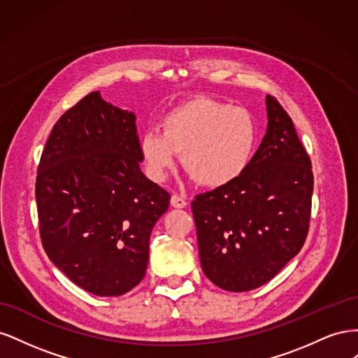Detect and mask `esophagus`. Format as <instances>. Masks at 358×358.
<instances>
[{"mask_svg":"<svg viewBox=\"0 0 358 358\" xmlns=\"http://www.w3.org/2000/svg\"><path fill=\"white\" fill-rule=\"evenodd\" d=\"M170 203H171L173 208H178V209H183L187 206V200L180 197V196H178V194H173L171 199H170Z\"/></svg>","mask_w":358,"mask_h":358,"instance_id":"obj_1","label":"esophagus"}]
</instances>
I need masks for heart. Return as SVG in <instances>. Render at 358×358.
I'll use <instances>...</instances> for the list:
<instances>
[{"instance_id":"heart-1","label":"heart","mask_w":358,"mask_h":358,"mask_svg":"<svg viewBox=\"0 0 358 358\" xmlns=\"http://www.w3.org/2000/svg\"><path fill=\"white\" fill-rule=\"evenodd\" d=\"M258 145V124L245 107L212 99L188 100L164 115L159 129L140 138V154L157 179L176 164L178 154L191 179L221 188L249 166Z\"/></svg>"}]
</instances>
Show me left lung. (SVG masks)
<instances>
[{
    "label": "left lung",
    "mask_w": 358,
    "mask_h": 358,
    "mask_svg": "<svg viewBox=\"0 0 358 358\" xmlns=\"http://www.w3.org/2000/svg\"><path fill=\"white\" fill-rule=\"evenodd\" d=\"M267 115V133L242 175L191 203L201 268L225 291L267 284L299 254L309 231L310 158L272 95Z\"/></svg>",
    "instance_id": "left-lung-1"
}]
</instances>
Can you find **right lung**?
<instances>
[{
	"instance_id": "right-lung-1",
	"label": "right lung",
	"mask_w": 358,
	"mask_h": 358,
	"mask_svg": "<svg viewBox=\"0 0 358 358\" xmlns=\"http://www.w3.org/2000/svg\"><path fill=\"white\" fill-rule=\"evenodd\" d=\"M136 116L91 92L53 125L37 167L43 248L71 282L122 296L145 278L170 194L140 170Z\"/></svg>"
}]
</instances>
